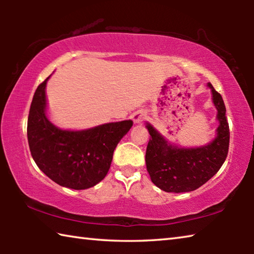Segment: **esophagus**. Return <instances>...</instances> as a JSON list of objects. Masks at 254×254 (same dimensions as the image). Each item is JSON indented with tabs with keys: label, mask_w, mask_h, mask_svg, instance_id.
Segmentation results:
<instances>
[{
	"label": "esophagus",
	"mask_w": 254,
	"mask_h": 254,
	"mask_svg": "<svg viewBox=\"0 0 254 254\" xmlns=\"http://www.w3.org/2000/svg\"><path fill=\"white\" fill-rule=\"evenodd\" d=\"M144 118H145V114L143 111H137V112H135V113H133V115H132V119H133V121H134V123L142 122Z\"/></svg>",
	"instance_id": "obj_1"
}]
</instances>
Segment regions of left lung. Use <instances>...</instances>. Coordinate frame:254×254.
I'll return each instance as SVG.
<instances>
[{
  "mask_svg": "<svg viewBox=\"0 0 254 254\" xmlns=\"http://www.w3.org/2000/svg\"><path fill=\"white\" fill-rule=\"evenodd\" d=\"M216 107L218 127L216 136L205 145L179 148L169 143L151 124L145 123L150 140L145 152V165L151 182L167 192H187L208 182L224 163L229 152L230 128L226 109L221 94L207 84Z\"/></svg>",
  "mask_w": 254,
  "mask_h": 254,
  "instance_id": "1",
  "label": "left lung"
}]
</instances>
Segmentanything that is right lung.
Masks as SVG:
<instances>
[{"label":"right lung","mask_w":254,"mask_h":254,"mask_svg":"<svg viewBox=\"0 0 254 254\" xmlns=\"http://www.w3.org/2000/svg\"><path fill=\"white\" fill-rule=\"evenodd\" d=\"M38 86L28 118L31 156L46 176L63 187L87 189L105 178L120 140L132 127L131 120L101 124L86 130H63L47 115L46 86Z\"/></svg>","instance_id":"obj_1"}]
</instances>
